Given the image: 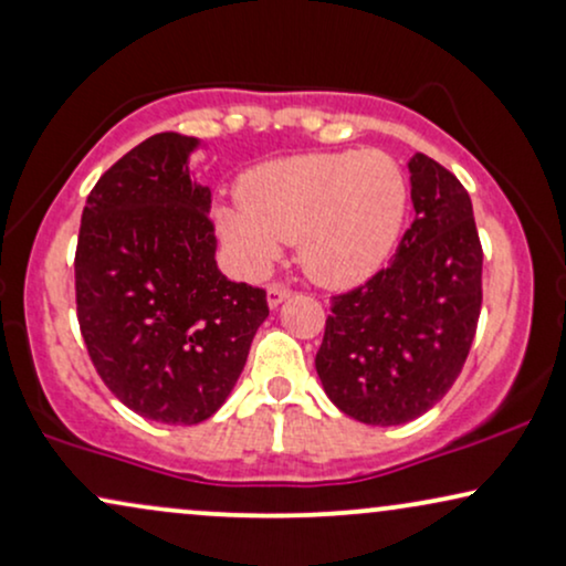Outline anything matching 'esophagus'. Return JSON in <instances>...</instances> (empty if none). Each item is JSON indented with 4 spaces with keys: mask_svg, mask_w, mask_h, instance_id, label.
I'll return each mask as SVG.
<instances>
[{
    "mask_svg": "<svg viewBox=\"0 0 566 566\" xmlns=\"http://www.w3.org/2000/svg\"><path fill=\"white\" fill-rule=\"evenodd\" d=\"M292 295V292L287 287H282V284H274V287H269V292H265V301H269V308H279L287 297Z\"/></svg>",
    "mask_w": 566,
    "mask_h": 566,
    "instance_id": "34e87169",
    "label": "esophagus"
}]
</instances>
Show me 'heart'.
<instances>
[{
	"label": "heart",
	"instance_id": "b5f03b06",
	"mask_svg": "<svg viewBox=\"0 0 566 566\" xmlns=\"http://www.w3.org/2000/svg\"><path fill=\"white\" fill-rule=\"evenodd\" d=\"M237 207H218L216 229L244 274H263L279 242L297 244V263L322 287L373 279L399 244L407 178L378 148L316 151L265 161L242 175Z\"/></svg>",
	"mask_w": 566,
	"mask_h": 566
}]
</instances>
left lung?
I'll return each mask as SVG.
<instances>
[{
    "label": "left lung",
    "mask_w": 566,
    "mask_h": 566,
    "mask_svg": "<svg viewBox=\"0 0 566 566\" xmlns=\"http://www.w3.org/2000/svg\"><path fill=\"white\" fill-rule=\"evenodd\" d=\"M415 223L386 271L333 297L316 354L329 401L367 426L420 418L450 391L482 311V244L469 191L426 154L407 161Z\"/></svg>",
    "instance_id": "left-lung-1"
}]
</instances>
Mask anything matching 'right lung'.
Returning a JSON list of instances; mask_svg holds the SVG:
<instances>
[{"label":"right lung","instance_id":"obj_1","mask_svg":"<svg viewBox=\"0 0 566 566\" xmlns=\"http://www.w3.org/2000/svg\"><path fill=\"white\" fill-rule=\"evenodd\" d=\"M199 138L159 133L90 191L76 242V316L90 359L122 405L197 426L229 399L265 292L220 274L210 188L191 180Z\"/></svg>","mask_w":566,"mask_h":566}]
</instances>
